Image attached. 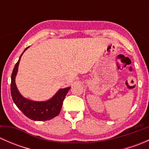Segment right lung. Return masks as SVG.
Segmentation results:
<instances>
[{
	"instance_id": "1",
	"label": "right lung",
	"mask_w": 149,
	"mask_h": 149,
	"mask_svg": "<svg viewBox=\"0 0 149 149\" xmlns=\"http://www.w3.org/2000/svg\"><path fill=\"white\" fill-rule=\"evenodd\" d=\"M27 48H29V47L24 49L23 53ZM23 53L19 57V61L13 68L11 74L10 94H11L12 100L13 102L16 104L17 107L23 112L24 115L32 120L45 121L52 119L59 115L63 106V102L67 93L70 90V87L61 88L50 100L45 102L32 101L22 97L16 87L15 79L17 74L21 57L22 56Z\"/></svg>"
}]
</instances>
